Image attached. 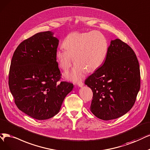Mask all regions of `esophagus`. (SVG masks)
<instances>
[{"label":"esophagus","mask_w":150,"mask_h":150,"mask_svg":"<svg viewBox=\"0 0 150 150\" xmlns=\"http://www.w3.org/2000/svg\"><path fill=\"white\" fill-rule=\"evenodd\" d=\"M76 85H78L79 87H82V86H83V85H84V84H83V82H81V81H80V82H78L76 83Z\"/></svg>","instance_id":"1"}]
</instances>
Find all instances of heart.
Masks as SVG:
<instances>
[{"label":"heart","instance_id":"1","mask_svg":"<svg viewBox=\"0 0 150 150\" xmlns=\"http://www.w3.org/2000/svg\"><path fill=\"white\" fill-rule=\"evenodd\" d=\"M62 46L65 49H58L55 58L59 67L64 71L69 69L74 60L73 69L66 72L64 76L75 82L83 78L86 71L93 72L100 67L109 49L106 38L98 31L71 33L64 39Z\"/></svg>","mask_w":150,"mask_h":150}]
</instances>
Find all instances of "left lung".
Wrapping results in <instances>:
<instances>
[{
	"mask_svg": "<svg viewBox=\"0 0 150 150\" xmlns=\"http://www.w3.org/2000/svg\"><path fill=\"white\" fill-rule=\"evenodd\" d=\"M85 83L93 93L90 110L96 117L109 120L125 114L140 88V66L134 51L119 39L112 40L104 64Z\"/></svg>",
	"mask_w": 150,
	"mask_h": 150,
	"instance_id": "obj_1",
	"label": "left lung"
}]
</instances>
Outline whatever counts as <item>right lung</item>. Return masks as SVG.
Instances as JSON below:
<instances>
[{"label": "right lung", "instance_id": "1", "mask_svg": "<svg viewBox=\"0 0 150 150\" xmlns=\"http://www.w3.org/2000/svg\"><path fill=\"white\" fill-rule=\"evenodd\" d=\"M52 31L36 33L21 42L11 61L8 85L17 108L37 120L56 115L74 85L59 82L55 58L59 40Z\"/></svg>", "mask_w": 150, "mask_h": 150}]
</instances>
